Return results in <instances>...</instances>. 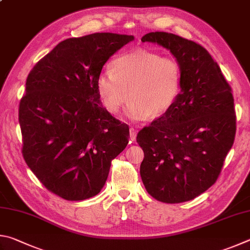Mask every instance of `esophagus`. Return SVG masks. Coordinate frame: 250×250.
I'll return each instance as SVG.
<instances>
[{"mask_svg":"<svg viewBox=\"0 0 250 250\" xmlns=\"http://www.w3.org/2000/svg\"><path fill=\"white\" fill-rule=\"evenodd\" d=\"M136 136H137L136 129L133 128V127H130L129 128V138H130V141H132V142L136 141Z\"/></svg>","mask_w":250,"mask_h":250,"instance_id":"esophagus-1","label":"esophagus"}]
</instances>
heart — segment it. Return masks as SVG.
Listing matches in <instances>:
<instances>
[{
	"instance_id": "b5f03b06",
	"label": "heart",
	"mask_w": 250,
	"mask_h": 250,
	"mask_svg": "<svg viewBox=\"0 0 250 250\" xmlns=\"http://www.w3.org/2000/svg\"><path fill=\"white\" fill-rule=\"evenodd\" d=\"M183 85V68L174 57L137 48L116 57L111 70L96 81L104 107L115 114L128 100L127 113L135 120L165 115L176 103Z\"/></svg>"
}]
</instances>
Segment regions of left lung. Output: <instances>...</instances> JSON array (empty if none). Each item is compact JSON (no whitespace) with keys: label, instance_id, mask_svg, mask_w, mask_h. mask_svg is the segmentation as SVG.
I'll return each instance as SVG.
<instances>
[{"label":"left lung","instance_id":"8db88e82","mask_svg":"<svg viewBox=\"0 0 250 250\" xmlns=\"http://www.w3.org/2000/svg\"><path fill=\"white\" fill-rule=\"evenodd\" d=\"M142 42L167 48L183 68L182 91L165 115L137 134L144 151L141 177L152 198L164 203L193 200L216 182L236 134L231 87L208 51L165 32Z\"/></svg>","mask_w":250,"mask_h":250}]
</instances>
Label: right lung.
Here are the masks:
<instances>
[{"instance_id": "right-lung-1", "label": "right lung", "mask_w": 250, "mask_h": 250, "mask_svg": "<svg viewBox=\"0 0 250 250\" xmlns=\"http://www.w3.org/2000/svg\"><path fill=\"white\" fill-rule=\"evenodd\" d=\"M134 36L95 33L59 42L34 65L21 99L25 163L46 189L68 201L99 193L128 144L127 124L103 107L96 81Z\"/></svg>"}]
</instances>
